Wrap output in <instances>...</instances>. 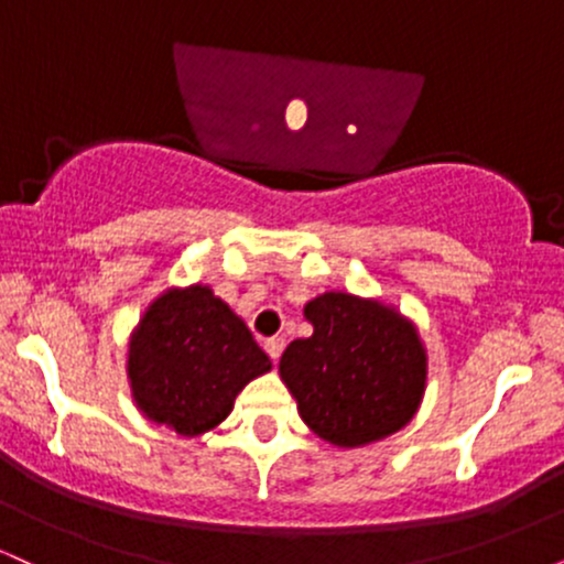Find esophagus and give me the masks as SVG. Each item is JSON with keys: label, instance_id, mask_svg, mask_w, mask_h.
<instances>
[{"label": "esophagus", "instance_id": "obj_1", "mask_svg": "<svg viewBox=\"0 0 564 564\" xmlns=\"http://www.w3.org/2000/svg\"><path fill=\"white\" fill-rule=\"evenodd\" d=\"M283 345H286V341H283V336H270V339L264 341V352H268L270 358H273V364H275L278 358H281Z\"/></svg>", "mask_w": 564, "mask_h": 564}]
</instances>
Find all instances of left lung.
I'll list each match as a JSON object with an SVG mask.
<instances>
[{
    "label": "left lung",
    "instance_id": "left-lung-1",
    "mask_svg": "<svg viewBox=\"0 0 564 564\" xmlns=\"http://www.w3.org/2000/svg\"><path fill=\"white\" fill-rule=\"evenodd\" d=\"M313 336L283 352L281 379L315 435L358 448L403 430L426 381V352L411 321L352 294L315 296L304 307Z\"/></svg>",
    "mask_w": 564,
    "mask_h": 564
}]
</instances>
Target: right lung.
<instances>
[{"label":"right lung","mask_w":564,"mask_h":564,"mask_svg":"<svg viewBox=\"0 0 564 564\" xmlns=\"http://www.w3.org/2000/svg\"><path fill=\"white\" fill-rule=\"evenodd\" d=\"M134 403L151 422L196 437L232 411L236 394L270 371L246 323L209 286L172 289L129 341Z\"/></svg>","instance_id":"1"}]
</instances>
